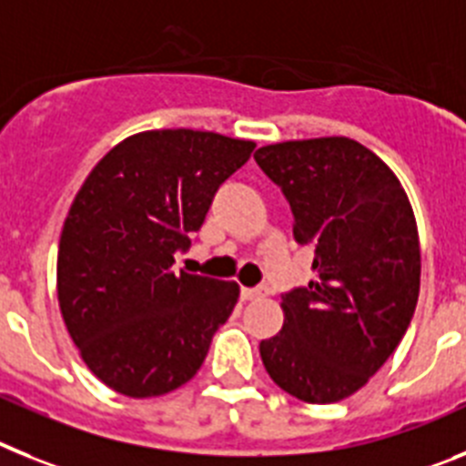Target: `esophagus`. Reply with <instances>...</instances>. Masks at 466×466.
<instances>
[{"mask_svg":"<svg viewBox=\"0 0 466 466\" xmlns=\"http://www.w3.org/2000/svg\"><path fill=\"white\" fill-rule=\"evenodd\" d=\"M267 295V289H262V286H256V289H241V298L244 300H258V298H265Z\"/></svg>","mask_w":466,"mask_h":466,"instance_id":"esophagus-1","label":"esophagus"}]
</instances>
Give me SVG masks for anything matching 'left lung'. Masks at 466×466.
I'll list each match as a JSON object with an SVG mask.
<instances>
[{
  "label": "left lung",
  "instance_id": "obj_1",
  "mask_svg": "<svg viewBox=\"0 0 466 466\" xmlns=\"http://www.w3.org/2000/svg\"><path fill=\"white\" fill-rule=\"evenodd\" d=\"M293 210L295 241L314 250L317 281L281 295L283 329L262 339L267 373L307 403L359 391L394 354L420 295V238L391 168L351 137L256 152Z\"/></svg>",
  "mask_w": 466,
  "mask_h": 466
}]
</instances>
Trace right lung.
Listing matches in <instances>:
<instances>
[{"instance_id":"right-lung-1","label":"right lung","mask_w":466,"mask_h":466,"mask_svg":"<svg viewBox=\"0 0 466 466\" xmlns=\"http://www.w3.org/2000/svg\"><path fill=\"white\" fill-rule=\"evenodd\" d=\"M256 143L192 128L145 131L96 164L65 218L58 302L84 363L110 390L183 387L238 300L234 281L173 272L210 201Z\"/></svg>"}]
</instances>
